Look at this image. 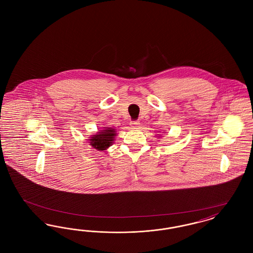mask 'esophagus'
<instances>
[{"label": "esophagus", "instance_id": "esophagus-1", "mask_svg": "<svg viewBox=\"0 0 253 253\" xmlns=\"http://www.w3.org/2000/svg\"><path fill=\"white\" fill-rule=\"evenodd\" d=\"M131 127H132V129H137L139 127V121H132L131 122Z\"/></svg>", "mask_w": 253, "mask_h": 253}]
</instances>
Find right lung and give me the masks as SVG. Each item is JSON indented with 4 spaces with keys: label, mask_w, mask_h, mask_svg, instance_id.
<instances>
[{
    "label": "right lung",
    "mask_w": 253,
    "mask_h": 253,
    "mask_svg": "<svg viewBox=\"0 0 253 253\" xmlns=\"http://www.w3.org/2000/svg\"><path fill=\"white\" fill-rule=\"evenodd\" d=\"M117 136L116 129L112 127H104L102 130H98L92 134L88 139V143L97 151H105L112 146Z\"/></svg>",
    "instance_id": "1"
}]
</instances>
